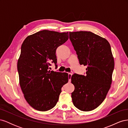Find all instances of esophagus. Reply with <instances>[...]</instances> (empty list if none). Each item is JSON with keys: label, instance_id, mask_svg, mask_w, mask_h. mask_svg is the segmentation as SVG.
<instances>
[{"label": "esophagus", "instance_id": "esophagus-1", "mask_svg": "<svg viewBox=\"0 0 128 128\" xmlns=\"http://www.w3.org/2000/svg\"><path fill=\"white\" fill-rule=\"evenodd\" d=\"M72 73H68V78H69V82H70L71 77H72Z\"/></svg>", "mask_w": 128, "mask_h": 128}]
</instances>
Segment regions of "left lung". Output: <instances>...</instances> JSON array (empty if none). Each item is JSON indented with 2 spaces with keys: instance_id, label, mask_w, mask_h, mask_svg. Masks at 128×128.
<instances>
[{
  "instance_id": "8db88e82",
  "label": "left lung",
  "mask_w": 128,
  "mask_h": 128,
  "mask_svg": "<svg viewBox=\"0 0 128 128\" xmlns=\"http://www.w3.org/2000/svg\"><path fill=\"white\" fill-rule=\"evenodd\" d=\"M69 38L80 64L86 66V75L74 74L72 101L78 110L88 112L98 107L110 88L114 60L110 45L105 38L90 32H69Z\"/></svg>"
}]
</instances>
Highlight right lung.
Masks as SVG:
<instances>
[{
	"instance_id": "add662e5",
	"label": "right lung",
	"mask_w": 128,
	"mask_h": 128,
	"mask_svg": "<svg viewBox=\"0 0 128 128\" xmlns=\"http://www.w3.org/2000/svg\"><path fill=\"white\" fill-rule=\"evenodd\" d=\"M68 38V32L44 30L23 42L17 64L19 83L26 101L36 110L47 111L54 107L62 87L68 82L67 73L48 70L50 62L56 63V48Z\"/></svg>"
}]
</instances>
